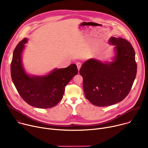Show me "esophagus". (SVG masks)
I'll use <instances>...</instances> for the list:
<instances>
[{"instance_id": "1", "label": "esophagus", "mask_w": 148, "mask_h": 148, "mask_svg": "<svg viewBox=\"0 0 148 148\" xmlns=\"http://www.w3.org/2000/svg\"><path fill=\"white\" fill-rule=\"evenodd\" d=\"M76 65H77V69L78 70H79L81 67V63L79 62H78L76 63Z\"/></svg>"}]
</instances>
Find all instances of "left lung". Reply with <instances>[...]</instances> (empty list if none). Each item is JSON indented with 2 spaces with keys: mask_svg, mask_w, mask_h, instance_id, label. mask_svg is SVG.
<instances>
[{
  "mask_svg": "<svg viewBox=\"0 0 148 148\" xmlns=\"http://www.w3.org/2000/svg\"><path fill=\"white\" fill-rule=\"evenodd\" d=\"M109 41L115 46L114 61L103 63L90 59L79 70L86 98L98 107L122 101L128 95L136 75L137 64L132 45L121 37H111Z\"/></svg>",
  "mask_w": 148,
  "mask_h": 148,
  "instance_id": "1",
  "label": "left lung"
}]
</instances>
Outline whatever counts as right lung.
Returning <instances> with one entry per match:
<instances>
[{"mask_svg": "<svg viewBox=\"0 0 148 148\" xmlns=\"http://www.w3.org/2000/svg\"><path fill=\"white\" fill-rule=\"evenodd\" d=\"M26 38L20 41L13 54L11 77L14 85L23 99L38 108L53 107L62 99L65 87L78 74L75 64L65 69H54L45 76H30L26 73L22 62V53Z\"/></svg>", "mask_w": 148, "mask_h": 148, "instance_id": "add662e5", "label": "right lung"}]
</instances>
